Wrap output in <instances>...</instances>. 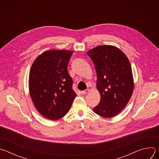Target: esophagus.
<instances>
[{"label": "esophagus", "instance_id": "34e87169", "mask_svg": "<svg viewBox=\"0 0 159 159\" xmlns=\"http://www.w3.org/2000/svg\"><path fill=\"white\" fill-rule=\"evenodd\" d=\"M89 92V89H86L85 90H82V91H81V93L82 94L84 95V94H86L87 93H88Z\"/></svg>", "mask_w": 159, "mask_h": 159}]
</instances>
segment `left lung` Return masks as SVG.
<instances>
[{"instance_id":"8db88e82","label":"left lung","mask_w":159,"mask_h":159,"mask_svg":"<svg viewBox=\"0 0 159 159\" xmlns=\"http://www.w3.org/2000/svg\"><path fill=\"white\" fill-rule=\"evenodd\" d=\"M87 54L94 64L96 87L101 95L93 111L102 117L115 116L126 106L133 94L130 62L121 50L111 45H100Z\"/></svg>"}]
</instances>
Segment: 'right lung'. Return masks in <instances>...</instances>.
Segmentation results:
<instances>
[{"label": "right lung", "mask_w": 159, "mask_h": 159, "mask_svg": "<svg viewBox=\"0 0 159 159\" xmlns=\"http://www.w3.org/2000/svg\"><path fill=\"white\" fill-rule=\"evenodd\" d=\"M72 53L70 50H48L39 55L31 66L30 94L39 112L49 120L63 117L76 97L67 71Z\"/></svg>", "instance_id": "add662e5"}]
</instances>
